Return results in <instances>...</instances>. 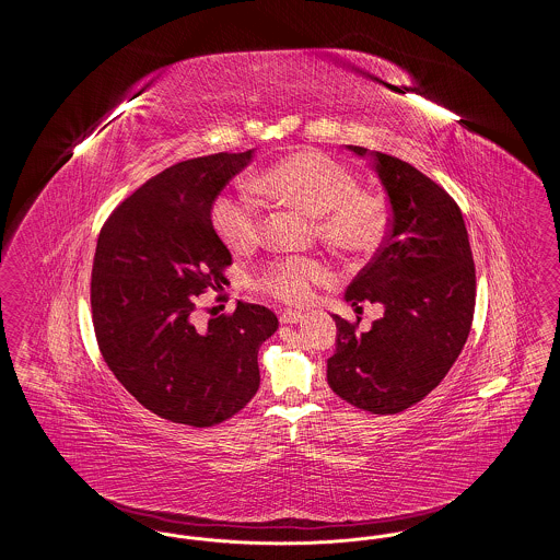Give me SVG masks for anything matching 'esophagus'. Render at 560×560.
<instances>
[{"mask_svg":"<svg viewBox=\"0 0 560 560\" xmlns=\"http://www.w3.org/2000/svg\"><path fill=\"white\" fill-rule=\"evenodd\" d=\"M279 320H281L283 325H293V323H300V320H302V313H298V311H283V313L279 315Z\"/></svg>","mask_w":560,"mask_h":560,"instance_id":"34e87169","label":"esophagus"}]
</instances>
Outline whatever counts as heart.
Masks as SVG:
<instances>
[{"instance_id":"1","label":"heart","mask_w":560,"mask_h":560,"mask_svg":"<svg viewBox=\"0 0 560 560\" xmlns=\"http://www.w3.org/2000/svg\"><path fill=\"white\" fill-rule=\"evenodd\" d=\"M258 185L270 197L315 215L320 240L336 249L372 252L386 233L384 197L363 190L350 167L323 151H302L272 163ZM210 218L215 235L235 252L256 247L267 231L265 206L247 188L220 192ZM327 279V267L311 256H279L256 272V285L288 304H306Z\"/></svg>"}]
</instances>
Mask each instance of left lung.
<instances>
[{
    "label": "left lung",
    "instance_id": "1",
    "mask_svg": "<svg viewBox=\"0 0 560 560\" xmlns=\"http://www.w3.org/2000/svg\"><path fill=\"white\" fill-rule=\"evenodd\" d=\"M372 160L390 203L388 233L345 298L357 311L363 300L382 302L384 317L365 334L359 319L336 317L327 382L352 407L393 416L424 399L452 370L472 327L477 272L452 195L393 155L373 151Z\"/></svg>",
    "mask_w": 560,
    "mask_h": 560
}]
</instances>
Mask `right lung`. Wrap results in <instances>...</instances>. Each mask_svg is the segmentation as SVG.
Returning a JSON list of instances; mask_svg holds the SVG:
<instances>
[{
	"mask_svg": "<svg viewBox=\"0 0 560 560\" xmlns=\"http://www.w3.org/2000/svg\"><path fill=\"white\" fill-rule=\"evenodd\" d=\"M254 149L180 161L108 213L94 254L90 304L101 354L142 407L167 422L210 428L260 386L258 350L277 315L240 302L195 329L197 295L226 281L229 247L212 226L213 199Z\"/></svg>",
	"mask_w": 560,
	"mask_h": 560,
	"instance_id": "add662e5",
	"label": "right lung"
}]
</instances>
